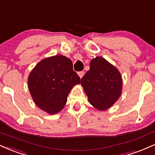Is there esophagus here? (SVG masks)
Returning a JSON list of instances; mask_svg holds the SVG:
<instances>
[{"instance_id":"1","label":"esophagus","mask_w":155,"mask_h":155,"mask_svg":"<svg viewBox=\"0 0 155 155\" xmlns=\"http://www.w3.org/2000/svg\"><path fill=\"white\" fill-rule=\"evenodd\" d=\"M78 75H79V76L80 78H82L83 76H84V71H79V72H78Z\"/></svg>"}]
</instances>
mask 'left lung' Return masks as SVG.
<instances>
[{
    "label": "left lung",
    "mask_w": 155,
    "mask_h": 155,
    "mask_svg": "<svg viewBox=\"0 0 155 155\" xmlns=\"http://www.w3.org/2000/svg\"><path fill=\"white\" fill-rule=\"evenodd\" d=\"M81 84L89 103L100 110L112 107L120 97L123 88L119 71L104 58L98 56L90 62V68L81 79Z\"/></svg>",
    "instance_id": "obj_1"
}]
</instances>
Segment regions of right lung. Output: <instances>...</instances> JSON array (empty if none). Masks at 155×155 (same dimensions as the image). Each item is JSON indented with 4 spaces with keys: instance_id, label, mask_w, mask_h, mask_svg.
I'll list each match as a JSON object with an SVG mask.
<instances>
[{
    "instance_id": "1",
    "label": "right lung",
    "mask_w": 155,
    "mask_h": 155,
    "mask_svg": "<svg viewBox=\"0 0 155 155\" xmlns=\"http://www.w3.org/2000/svg\"><path fill=\"white\" fill-rule=\"evenodd\" d=\"M80 78L73 69L72 61L62 55L40 61L28 77V87L37 107L50 115L64 107L74 86Z\"/></svg>"
}]
</instances>
